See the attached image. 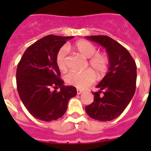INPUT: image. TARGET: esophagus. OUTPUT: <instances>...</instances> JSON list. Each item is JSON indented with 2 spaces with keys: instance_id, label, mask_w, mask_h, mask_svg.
<instances>
[{
  "instance_id": "esophagus-1",
  "label": "esophagus",
  "mask_w": 151,
  "mask_h": 151,
  "mask_svg": "<svg viewBox=\"0 0 151 151\" xmlns=\"http://www.w3.org/2000/svg\"><path fill=\"white\" fill-rule=\"evenodd\" d=\"M82 92H83L82 90H81V89H77V94H78V95L81 94V93H82Z\"/></svg>"
}]
</instances>
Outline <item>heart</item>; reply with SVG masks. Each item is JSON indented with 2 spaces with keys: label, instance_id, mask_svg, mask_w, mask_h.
I'll return each mask as SVG.
<instances>
[{
  "label": "heart",
  "instance_id": "heart-1",
  "mask_svg": "<svg viewBox=\"0 0 151 151\" xmlns=\"http://www.w3.org/2000/svg\"><path fill=\"white\" fill-rule=\"evenodd\" d=\"M74 48L81 55L86 59H90L88 61L89 66L97 75H103L106 72L109 64L107 57L101 53H96V48L92 43L82 40L78 41L75 44ZM66 55L67 48L66 47H63L57 52L55 58L56 65L62 71L66 70L67 69ZM95 80L96 76L91 70H88L84 72L72 71L65 76V81L67 84L78 88H86L92 83H94Z\"/></svg>",
  "mask_w": 151,
  "mask_h": 151
}]
</instances>
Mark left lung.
Returning <instances> with one entry per match:
<instances>
[{
    "label": "left lung",
    "mask_w": 151,
    "mask_h": 151,
    "mask_svg": "<svg viewBox=\"0 0 151 151\" xmlns=\"http://www.w3.org/2000/svg\"><path fill=\"white\" fill-rule=\"evenodd\" d=\"M106 48L110 66L108 72L92 92L94 102L85 107L90 117L100 122L115 119L129 105L136 92V65L129 51L108 36H88ZM103 95H101V92Z\"/></svg>",
    "instance_id": "8db88e82"
}]
</instances>
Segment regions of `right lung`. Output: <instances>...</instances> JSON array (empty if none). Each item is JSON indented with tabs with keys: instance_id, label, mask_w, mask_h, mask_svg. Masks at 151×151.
Returning a JSON list of instances; mask_svg holds the SVG:
<instances>
[{
	"instance_id": "add662e5",
	"label": "right lung",
	"mask_w": 151,
	"mask_h": 151,
	"mask_svg": "<svg viewBox=\"0 0 151 151\" xmlns=\"http://www.w3.org/2000/svg\"><path fill=\"white\" fill-rule=\"evenodd\" d=\"M73 37H44L27 48L18 64V93L25 107L37 119L51 122L61 117L68 101L77 95L75 87L63 85L55 61L57 52Z\"/></svg>"
}]
</instances>
